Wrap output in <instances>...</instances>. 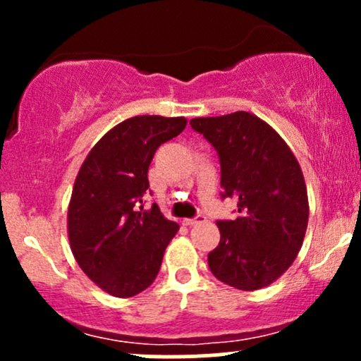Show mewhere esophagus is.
Instances as JSON below:
<instances>
[{"mask_svg": "<svg viewBox=\"0 0 361 361\" xmlns=\"http://www.w3.org/2000/svg\"><path fill=\"white\" fill-rule=\"evenodd\" d=\"M204 221H205L204 215H197V217H195V219H183V224H185V226L192 227V226H197V224H200V222H204Z\"/></svg>", "mask_w": 361, "mask_h": 361, "instance_id": "1", "label": "esophagus"}]
</instances>
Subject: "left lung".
<instances>
[{"label":"left lung","instance_id":"obj_1","mask_svg":"<svg viewBox=\"0 0 361 361\" xmlns=\"http://www.w3.org/2000/svg\"><path fill=\"white\" fill-rule=\"evenodd\" d=\"M219 152L224 198L239 217L219 221L210 271L231 287L258 290L279 280L299 255L309 222L305 180L292 149L250 111L190 120Z\"/></svg>","mask_w":361,"mask_h":361}]
</instances>
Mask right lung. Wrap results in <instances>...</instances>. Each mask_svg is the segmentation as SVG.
<instances>
[{
	"mask_svg": "<svg viewBox=\"0 0 361 361\" xmlns=\"http://www.w3.org/2000/svg\"><path fill=\"white\" fill-rule=\"evenodd\" d=\"M186 127L185 117L137 115L110 128L82 161L68 207V238L91 281L127 299L159 273L180 229L159 207L144 209L147 169L156 149Z\"/></svg>",
	"mask_w": 361,
	"mask_h": 361,
	"instance_id": "add662e5",
	"label": "right lung"
}]
</instances>
